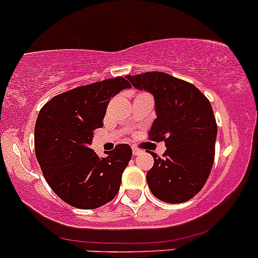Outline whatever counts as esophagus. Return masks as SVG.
Here are the masks:
<instances>
[{
	"label": "esophagus",
	"instance_id": "esophagus-1",
	"mask_svg": "<svg viewBox=\"0 0 258 258\" xmlns=\"http://www.w3.org/2000/svg\"><path fill=\"white\" fill-rule=\"evenodd\" d=\"M132 153H133V155H138V154H141V150H139L138 148H133Z\"/></svg>",
	"mask_w": 258,
	"mask_h": 258
}]
</instances>
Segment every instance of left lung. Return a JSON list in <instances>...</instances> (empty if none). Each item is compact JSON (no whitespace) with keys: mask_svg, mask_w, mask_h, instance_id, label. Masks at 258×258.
I'll list each match as a JSON object with an SVG mask.
<instances>
[{"mask_svg":"<svg viewBox=\"0 0 258 258\" xmlns=\"http://www.w3.org/2000/svg\"><path fill=\"white\" fill-rule=\"evenodd\" d=\"M126 78L133 87L154 96L156 119L148 136L150 141H164L166 147L162 159L150 153V191L165 203L190 200L203 189L215 160L217 125L209 99L194 85L165 73Z\"/></svg>","mask_w":258,"mask_h":258,"instance_id":"8db88e82","label":"left lung"}]
</instances>
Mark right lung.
Returning a JSON list of instances; mask_svg holds the SVG:
<instances>
[{
	"label": "right lung",
	"instance_id": "1",
	"mask_svg": "<svg viewBox=\"0 0 258 258\" xmlns=\"http://www.w3.org/2000/svg\"><path fill=\"white\" fill-rule=\"evenodd\" d=\"M131 85L121 76L80 86L53 97L38 112L35 153L52 190L67 204L91 210L116 197L132 158L128 144H117L105 158L90 146L103 126L112 97Z\"/></svg>",
	"mask_w": 258,
	"mask_h": 258
}]
</instances>
